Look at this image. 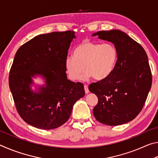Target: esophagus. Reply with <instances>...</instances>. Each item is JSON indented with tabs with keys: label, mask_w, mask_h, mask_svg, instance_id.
Returning a JSON list of instances; mask_svg holds the SVG:
<instances>
[{
	"label": "esophagus",
	"mask_w": 158,
	"mask_h": 158,
	"mask_svg": "<svg viewBox=\"0 0 158 158\" xmlns=\"http://www.w3.org/2000/svg\"><path fill=\"white\" fill-rule=\"evenodd\" d=\"M84 90H85V94H88V93H89V88H88L87 85H84Z\"/></svg>",
	"instance_id": "1"
}]
</instances>
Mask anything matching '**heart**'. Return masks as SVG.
<instances>
[{
  "label": "heart",
  "instance_id": "1",
  "mask_svg": "<svg viewBox=\"0 0 158 158\" xmlns=\"http://www.w3.org/2000/svg\"><path fill=\"white\" fill-rule=\"evenodd\" d=\"M118 57V53L114 45L86 40L75 48L74 56L65 58L64 66L72 81L79 79L84 69L86 72L81 77V81H86L91 77L95 80L100 81L113 72Z\"/></svg>",
  "mask_w": 158,
  "mask_h": 158
}]
</instances>
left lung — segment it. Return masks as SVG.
I'll return each mask as SVG.
<instances>
[{"instance_id": "8db88e82", "label": "left lung", "mask_w": 158, "mask_h": 158, "mask_svg": "<svg viewBox=\"0 0 158 158\" xmlns=\"http://www.w3.org/2000/svg\"><path fill=\"white\" fill-rule=\"evenodd\" d=\"M111 42L118 51L116 65L109 76L89 85L98 96L93 112L101 123L116 126L139 114L151 90L152 75L148 56L141 45L119 30L98 31L92 36Z\"/></svg>"}]
</instances>
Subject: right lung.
<instances>
[{
  "instance_id": "add662e5",
  "label": "right lung",
  "mask_w": 158,
  "mask_h": 158,
  "mask_svg": "<svg viewBox=\"0 0 158 158\" xmlns=\"http://www.w3.org/2000/svg\"><path fill=\"white\" fill-rule=\"evenodd\" d=\"M74 31L37 35L17 50L9 76V85L18 111L28 125L52 130L65 123L74 104L85 95L84 85L67 78L64 61ZM40 76L43 85L33 78ZM34 85L35 90L31 86Z\"/></svg>"
}]
</instances>
